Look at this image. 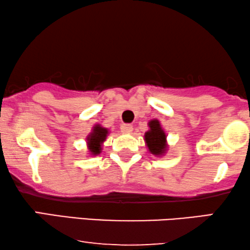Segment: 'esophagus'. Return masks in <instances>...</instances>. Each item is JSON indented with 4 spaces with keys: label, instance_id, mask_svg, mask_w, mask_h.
<instances>
[{
    "label": "esophagus",
    "instance_id": "34e87169",
    "mask_svg": "<svg viewBox=\"0 0 250 250\" xmlns=\"http://www.w3.org/2000/svg\"><path fill=\"white\" fill-rule=\"evenodd\" d=\"M121 131L122 133H124V134H127V133H131L133 131V126L131 124H122Z\"/></svg>",
    "mask_w": 250,
    "mask_h": 250
}]
</instances>
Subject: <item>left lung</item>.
Returning a JSON list of instances; mask_svg holds the SVG:
<instances>
[{"label":"left lung","mask_w":250,"mask_h":250,"mask_svg":"<svg viewBox=\"0 0 250 250\" xmlns=\"http://www.w3.org/2000/svg\"><path fill=\"white\" fill-rule=\"evenodd\" d=\"M149 131L146 132L145 141L149 152L157 157L164 156L167 151V136L158 119H151L148 123Z\"/></svg>","instance_id":"obj_1"}]
</instances>
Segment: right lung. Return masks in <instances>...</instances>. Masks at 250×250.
<instances>
[{
    "mask_svg": "<svg viewBox=\"0 0 250 250\" xmlns=\"http://www.w3.org/2000/svg\"><path fill=\"white\" fill-rule=\"evenodd\" d=\"M109 134V131L105 127H102L100 124H97L93 126V129L86 138L87 149L90 155L98 156L101 153L102 145L107 139V135Z\"/></svg>",
    "mask_w": 250,
    "mask_h": 250,
    "instance_id": "obj_1",
    "label": "right lung"
}]
</instances>
